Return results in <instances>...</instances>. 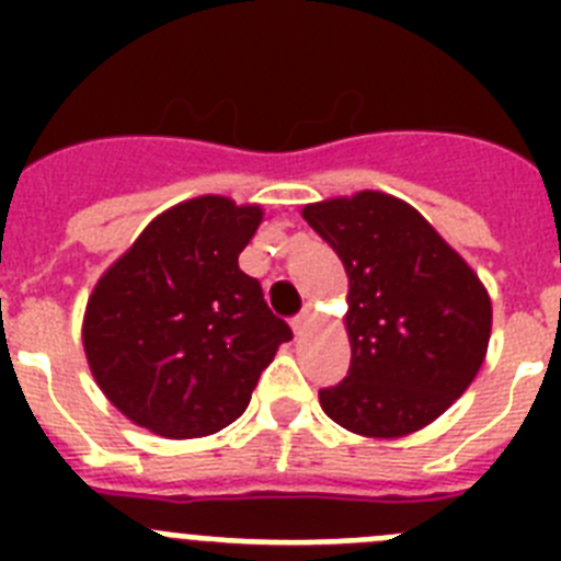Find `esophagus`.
I'll list each match as a JSON object with an SVG mask.
<instances>
[{
	"mask_svg": "<svg viewBox=\"0 0 561 561\" xmlns=\"http://www.w3.org/2000/svg\"><path fill=\"white\" fill-rule=\"evenodd\" d=\"M311 320H314V306H304V311H300V314L291 320V329H295V334H304L306 325H309Z\"/></svg>",
	"mask_w": 561,
	"mask_h": 561,
	"instance_id": "obj_1",
	"label": "esophagus"
}]
</instances>
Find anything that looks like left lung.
Returning <instances> with one entry per match:
<instances>
[{
    "mask_svg": "<svg viewBox=\"0 0 561 561\" xmlns=\"http://www.w3.org/2000/svg\"><path fill=\"white\" fill-rule=\"evenodd\" d=\"M304 219L348 275V376L320 408L348 433L404 438L472 385L492 336L474 270L408 202L381 191L314 202Z\"/></svg>",
    "mask_w": 561,
    "mask_h": 561,
    "instance_id": "1",
    "label": "left lung"
}]
</instances>
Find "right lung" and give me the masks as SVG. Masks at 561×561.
<instances>
[{
    "mask_svg": "<svg viewBox=\"0 0 561 561\" xmlns=\"http://www.w3.org/2000/svg\"><path fill=\"white\" fill-rule=\"evenodd\" d=\"M261 205L196 196L160 213L101 275L83 351L114 408L162 438H202L244 413L291 329L238 255Z\"/></svg>",
    "mask_w": 561,
    "mask_h": 561,
    "instance_id": "right-lung-1",
    "label": "right lung"
}]
</instances>
